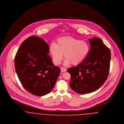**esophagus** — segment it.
Here are the masks:
<instances>
[{
    "label": "esophagus",
    "instance_id": "obj_1",
    "mask_svg": "<svg viewBox=\"0 0 124 124\" xmlns=\"http://www.w3.org/2000/svg\"><path fill=\"white\" fill-rule=\"evenodd\" d=\"M66 70H67L66 69H65L64 68H61V71L62 72H65V71H66Z\"/></svg>",
    "mask_w": 124,
    "mask_h": 124
}]
</instances>
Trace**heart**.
I'll return each instance as SVG.
<instances>
[{
    "label": "heart",
    "instance_id": "heart-1",
    "mask_svg": "<svg viewBox=\"0 0 124 124\" xmlns=\"http://www.w3.org/2000/svg\"><path fill=\"white\" fill-rule=\"evenodd\" d=\"M49 50L54 62L60 64L63 59L64 64L77 65L84 60L88 54L89 46L86 42L68 37L58 38L55 43L51 44Z\"/></svg>",
    "mask_w": 124,
    "mask_h": 124
}]
</instances>
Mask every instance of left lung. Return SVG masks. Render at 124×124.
Masks as SVG:
<instances>
[{
    "label": "left lung",
    "mask_w": 124,
    "mask_h": 124,
    "mask_svg": "<svg viewBox=\"0 0 124 124\" xmlns=\"http://www.w3.org/2000/svg\"><path fill=\"white\" fill-rule=\"evenodd\" d=\"M90 50L86 58L67 71L71 75L70 85L76 93L84 94L95 91L108 78L111 52L100 38L89 39Z\"/></svg>",
    "instance_id": "8db88e82"
}]
</instances>
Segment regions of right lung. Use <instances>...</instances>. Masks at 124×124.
<instances>
[{"label": "right lung", "instance_id": "add662e5", "mask_svg": "<svg viewBox=\"0 0 124 124\" xmlns=\"http://www.w3.org/2000/svg\"><path fill=\"white\" fill-rule=\"evenodd\" d=\"M49 51L44 40L31 36L22 43L15 57V70L22 85L35 95L43 96L51 91L61 72L53 64Z\"/></svg>", "mask_w": 124, "mask_h": 124}]
</instances>
